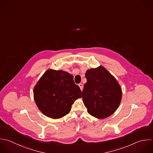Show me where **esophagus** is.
Wrapping results in <instances>:
<instances>
[{
	"label": "esophagus",
	"instance_id": "34e87169",
	"mask_svg": "<svg viewBox=\"0 0 153 153\" xmlns=\"http://www.w3.org/2000/svg\"><path fill=\"white\" fill-rule=\"evenodd\" d=\"M78 85H79V87L80 89H81V90H82V89H83V84H81V83H80V84H78Z\"/></svg>",
	"mask_w": 153,
	"mask_h": 153
}]
</instances>
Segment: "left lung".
I'll use <instances>...</instances> for the list:
<instances>
[{
  "mask_svg": "<svg viewBox=\"0 0 153 153\" xmlns=\"http://www.w3.org/2000/svg\"><path fill=\"white\" fill-rule=\"evenodd\" d=\"M85 78L82 96L88 112L100 119L112 115L119 106L122 96L116 79L102 66L87 71Z\"/></svg>",
  "mask_w": 153,
  "mask_h": 153,
  "instance_id": "obj_1",
  "label": "left lung"
}]
</instances>
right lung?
Listing matches in <instances>:
<instances>
[{
    "mask_svg": "<svg viewBox=\"0 0 153 153\" xmlns=\"http://www.w3.org/2000/svg\"><path fill=\"white\" fill-rule=\"evenodd\" d=\"M81 93L72 75L53 69L45 72L33 90L34 99L39 109L54 119L69 114L75 100L81 97Z\"/></svg>",
    "mask_w": 153,
    "mask_h": 153,
    "instance_id": "add662e5",
    "label": "right lung"
}]
</instances>
